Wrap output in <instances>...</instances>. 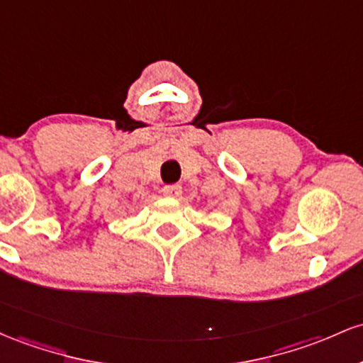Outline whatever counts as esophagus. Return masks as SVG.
<instances>
[{"label":"esophagus","instance_id":"34e87169","mask_svg":"<svg viewBox=\"0 0 363 363\" xmlns=\"http://www.w3.org/2000/svg\"><path fill=\"white\" fill-rule=\"evenodd\" d=\"M162 195H164V197H169V199L180 197L182 186L180 185H166L164 189H162Z\"/></svg>","mask_w":363,"mask_h":363}]
</instances>
